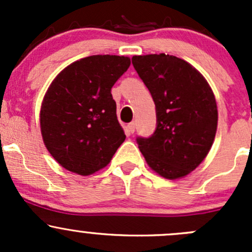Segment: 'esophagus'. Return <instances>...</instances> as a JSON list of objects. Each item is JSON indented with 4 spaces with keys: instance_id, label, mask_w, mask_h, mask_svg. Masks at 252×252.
Instances as JSON below:
<instances>
[{
    "instance_id": "obj_1",
    "label": "esophagus",
    "mask_w": 252,
    "mask_h": 252,
    "mask_svg": "<svg viewBox=\"0 0 252 252\" xmlns=\"http://www.w3.org/2000/svg\"><path fill=\"white\" fill-rule=\"evenodd\" d=\"M135 126H136L135 122H131V123L128 124V131H129V134H133L134 131H135Z\"/></svg>"
}]
</instances>
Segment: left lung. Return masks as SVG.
<instances>
[{"label": "left lung", "mask_w": 252, "mask_h": 252, "mask_svg": "<svg viewBox=\"0 0 252 252\" xmlns=\"http://www.w3.org/2000/svg\"><path fill=\"white\" fill-rule=\"evenodd\" d=\"M131 62L156 106V130L136 139L139 149L161 177H185L215 140L218 112L212 89L199 70L175 56H134Z\"/></svg>", "instance_id": "8db88e82"}]
</instances>
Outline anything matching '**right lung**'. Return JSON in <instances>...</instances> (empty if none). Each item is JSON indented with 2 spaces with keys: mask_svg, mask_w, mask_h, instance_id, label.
<instances>
[{
  "mask_svg": "<svg viewBox=\"0 0 252 252\" xmlns=\"http://www.w3.org/2000/svg\"><path fill=\"white\" fill-rule=\"evenodd\" d=\"M130 58L96 55L65 67L47 89L40 111L45 146L67 171L90 175L110 163L126 134L112 86Z\"/></svg>",
  "mask_w": 252,
  "mask_h": 252,
  "instance_id": "1",
  "label": "right lung"
}]
</instances>
